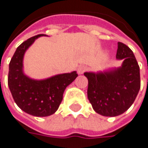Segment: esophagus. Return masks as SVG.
Instances as JSON below:
<instances>
[{"label":"esophagus","mask_w":148,"mask_h":148,"mask_svg":"<svg viewBox=\"0 0 148 148\" xmlns=\"http://www.w3.org/2000/svg\"><path fill=\"white\" fill-rule=\"evenodd\" d=\"M86 70H87V67H86V66H80L77 68V73L79 75L83 74Z\"/></svg>","instance_id":"34e87169"}]
</instances>
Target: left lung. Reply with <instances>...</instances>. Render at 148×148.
<instances>
[{"label": "left lung", "mask_w": 148, "mask_h": 148, "mask_svg": "<svg viewBox=\"0 0 148 148\" xmlns=\"http://www.w3.org/2000/svg\"><path fill=\"white\" fill-rule=\"evenodd\" d=\"M116 58L119 67L97 72H85L88 80L87 97L94 111L105 116H116L129 108L140 90V68L132 51L117 43Z\"/></svg>", "instance_id": "left-lung-1"}]
</instances>
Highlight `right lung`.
<instances>
[{"label":"right lung","instance_id":"obj_1","mask_svg":"<svg viewBox=\"0 0 148 148\" xmlns=\"http://www.w3.org/2000/svg\"><path fill=\"white\" fill-rule=\"evenodd\" d=\"M37 35L22 42L16 48L9 64L8 86L13 99L22 111L35 116H48L57 111L62 101L63 93L77 77L76 71L53 77L36 80L23 71V58L26 50L38 37Z\"/></svg>","mask_w":148,"mask_h":148}]
</instances>
